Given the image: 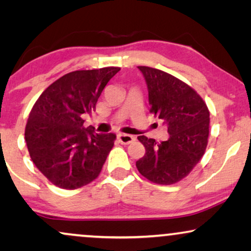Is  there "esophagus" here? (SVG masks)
Segmentation results:
<instances>
[{
  "instance_id": "1",
  "label": "esophagus",
  "mask_w": 251,
  "mask_h": 251,
  "mask_svg": "<svg viewBox=\"0 0 251 251\" xmlns=\"http://www.w3.org/2000/svg\"><path fill=\"white\" fill-rule=\"evenodd\" d=\"M118 139L120 143L125 144V145H128V144L135 142V137L131 135H126V133H120V135H118Z\"/></svg>"
}]
</instances>
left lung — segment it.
Returning a JSON list of instances; mask_svg holds the SVG:
<instances>
[{"instance_id":"left-lung-1","label":"left lung","mask_w":251,"mask_h":251,"mask_svg":"<svg viewBox=\"0 0 251 251\" xmlns=\"http://www.w3.org/2000/svg\"><path fill=\"white\" fill-rule=\"evenodd\" d=\"M149 89L150 112L163 120L169 138L139 136L146 153L136 162L140 174L160 185L179 181L203 156L209 136V111L197 91L166 72L138 66Z\"/></svg>"}]
</instances>
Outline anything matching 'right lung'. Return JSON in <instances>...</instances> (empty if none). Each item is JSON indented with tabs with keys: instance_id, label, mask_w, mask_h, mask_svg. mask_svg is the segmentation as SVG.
Segmentation results:
<instances>
[{
	"instance_id": "right-lung-1",
	"label": "right lung",
	"mask_w": 251,
	"mask_h": 251,
	"mask_svg": "<svg viewBox=\"0 0 251 251\" xmlns=\"http://www.w3.org/2000/svg\"><path fill=\"white\" fill-rule=\"evenodd\" d=\"M119 67L71 72L42 92L25 129L30 159L51 183L75 190L100 174L116 136L84 128L83 114L96 109L99 96Z\"/></svg>"
}]
</instances>
